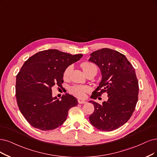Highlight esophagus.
<instances>
[{
	"mask_svg": "<svg viewBox=\"0 0 157 157\" xmlns=\"http://www.w3.org/2000/svg\"><path fill=\"white\" fill-rule=\"evenodd\" d=\"M78 103H80V104H84V103H86V101H84V100H78Z\"/></svg>",
	"mask_w": 157,
	"mask_h": 157,
	"instance_id": "34e87169",
	"label": "esophagus"
}]
</instances>
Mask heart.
Returning a JSON list of instances; mask_svg holds the SVG:
<instances>
[{
	"label": "heart",
	"mask_w": 157,
	"mask_h": 157,
	"mask_svg": "<svg viewBox=\"0 0 157 157\" xmlns=\"http://www.w3.org/2000/svg\"><path fill=\"white\" fill-rule=\"evenodd\" d=\"M81 66H82V68L85 73L86 72H88L90 71H94L96 72H97L98 68H97L96 65H94V64L92 63L83 62V63H82ZM72 70V66H71V65L65 68V71H64V72H63L64 79H68ZM69 90H70V92H71V93L73 95H74L75 96H76L79 98H83L85 97L86 92L89 90V89H88V87H86V86H85L74 85L71 86Z\"/></svg>",
	"instance_id": "obj_1"
}]
</instances>
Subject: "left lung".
Instances as JSON below:
<instances>
[{
    "instance_id": "left-lung-1",
    "label": "left lung",
    "mask_w": 157,
    "mask_h": 157,
    "mask_svg": "<svg viewBox=\"0 0 157 157\" xmlns=\"http://www.w3.org/2000/svg\"><path fill=\"white\" fill-rule=\"evenodd\" d=\"M90 56L89 61L96 64L101 74V82L90 98L96 100L107 92L108 100L101 105L94 100L89 101L94 106L89 120L98 129L111 131L125 124L135 109L139 91L135 71L118 51L102 48Z\"/></svg>"
}]
</instances>
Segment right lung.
I'll return each instance as SVG.
<instances>
[{
  "instance_id": "right-lung-1",
  "label": "right lung",
  "mask_w": 157,
  "mask_h": 157,
  "mask_svg": "<svg viewBox=\"0 0 157 157\" xmlns=\"http://www.w3.org/2000/svg\"><path fill=\"white\" fill-rule=\"evenodd\" d=\"M83 55H71L56 49L39 52L25 61L16 78V99L22 114L35 128L53 130L66 120L69 109L78 105L74 96L61 100L52 96V88H61L65 68Z\"/></svg>"
}]
</instances>
